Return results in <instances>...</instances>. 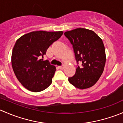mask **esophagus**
Wrapping results in <instances>:
<instances>
[{
  "instance_id": "obj_1",
  "label": "esophagus",
  "mask_w": 123,
  "mask_h": 123,
  "mask_svg": "<svg viewBox=\"0 0 123 123\" xmlns=\"http://www.w3.org/2000/svg\"><path fill=\"white\" fill-rule=\"evenodd\" d=\"M58 67L59 68V69H64V65H61V66H59Z\"/></svg>"
}]
</instances>
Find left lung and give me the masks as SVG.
<instances>
[{
  "mask_svg": "<svg viewBox=\"0 0 123 123\" xmlns=\"http://www.w3.org/2000/svg\"><path fill=\"white\" fill-rule=\"evenodd\" d=\"M73 45L77 64L74 76L68 78L71 85L80 89L93 86L101 76L106 62L102 40L96 33L83 28L64 33ZM82 65L79 66L78 62Z\"/></svg>",
  "mask_w": 123,
  "mask_h": 123,
  "instance_id": "1",
  "label": "left lung"
}]
</instances>
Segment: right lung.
I'll list each match as a JSON object with an SVG mask.
<instances>
[{
	"instance_id": "add662e5",
	"label": "right lung",
	"mask_w": 123,
	"mask_h": 123,
	"mask_svg": "<svg viewBox=\"0 0 123 123\" xmlns=\"http://www.w3.org/2000/svg\"><path fill=\"white\" fill-rule=\"evenodd\" d=\"M62 34V31H33L17 40L12 50V66L25 88L38 92L51 85L56 67L42 58Z\"/></svg>"
}]
</instances>
